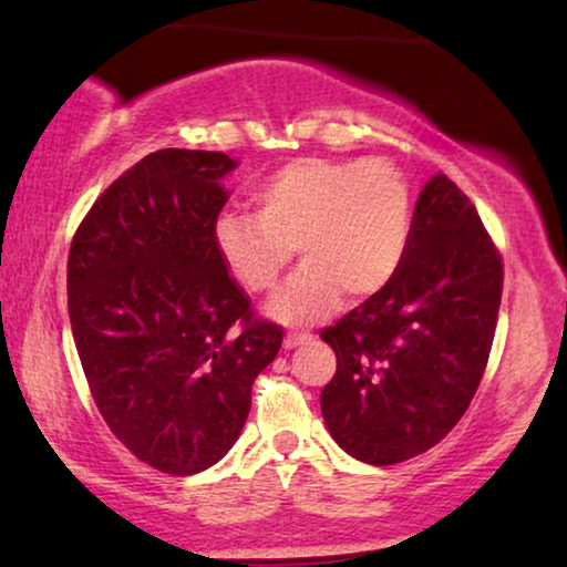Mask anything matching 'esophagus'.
Returning a JSON list of instances; mask_svg holds the SVG:
<instances>
[{
    "label": "esophagus",
    "instance_id": "34e87169",
    "mask_svg": "<svg viewBox=\"0 0 567 567\" xmlns=\"http://www.w3.org/2000/svg\"><path fill=\"white\" fill-rule=\"evenodd\" d=\"M309 340H312V336H309V332H305V330H289V332H286V338H284V346L286 348H297L301 343H309Z\"/></svg>",
    "mask_w": 567,
    "mask_h": 567
}]
</instances>
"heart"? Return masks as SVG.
<instances>
[{"instance_id": "obj_1", "label": "heart", "mask_w": 567, "mask_h": 567, "mask_svg": "<svg viewBox=\"0 0 567 567\" xmlns=\"http://www.w3.org/2000/svg\"><path fill=\"white\" fill-rule=\"evenodd\" d=\"M252 200L258 214L227 208L216 219V250L237 284L268 293L299 247L305 266L274 307L284 320L324 315L340 291L369 297L405 260L410 190L382 157L291 159L255 183Z\"/></svg>"}]
</instances>
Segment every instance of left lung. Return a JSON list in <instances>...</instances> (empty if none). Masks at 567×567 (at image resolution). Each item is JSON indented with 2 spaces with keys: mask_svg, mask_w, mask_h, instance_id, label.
Wrapping results in <instances>:
<instances>
[{
  "mask_svg": "<svg viewBox=\"0 0 567 567\" xmlns=\"http://www.w3.org/2000/svg\"><path fill=\"white\" fill-rule=\"evenodd\" d=\"M501 293L503 258L475 204L436 175L392 281L320 332L338 359L320 405L340 449L386 467L436 446L485 374Z\"/></svg>",
  "mask_w": 567,
  "mask_h": 567,
  "instance_id": "left-lung-1",
  "label": "left lung"
}]
</instances>
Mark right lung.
<instances>
[{"mask_svg":"<svg viewBox=\"0 0 567 567\" xmlns=\"http://www.w3.org/2000/svg\"><path fill=\"white\" fill-rule=\"evenodd\" d=\"M237 162L159 150L107 185L66 266L69 322L92 400L136 460L196 475L229 452L281 324L252 312L216 250Z\"/></svg>","mask_w":567,"mask_h":567,"instance_id":"add662e5","label":"right lung"}]
</instances>
